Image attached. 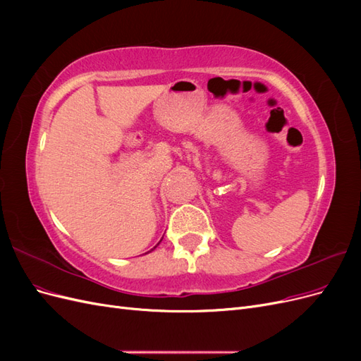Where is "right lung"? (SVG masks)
I'll list each match as a JSON object with an SVG mask.
<instances>
[{"label": "right lung", "mask_w": 361, "mask_h": 361, "mask_svg": "<svg viewBox=\"0 0 361 361\" xmlns=\"http://www.w3.org/2000/svg\"><path fill=\"white\" fill-rule=\"evenodd\" d=\"M162 238H164V236H162ZM161 241H162V239H161ZM161 241H159V243H161ZM159 243H158V244H157V245H159ZM157 245H155V247H154V248H157ZM154 248H152V250H150V251H154ZM150 251H147V253H150Z\"/></svg>", "instance_id": "right-lung-1"}]
</instances>
